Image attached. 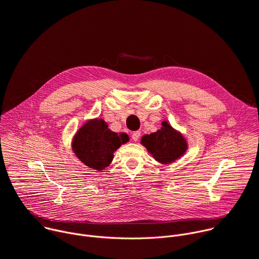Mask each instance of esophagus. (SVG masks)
I'll list each match as a JSON object with an SVG mask.
<instances>
[{"instance_id":"1","label":"esophagus","mask_w":259,"mask_h":259,"mask_svg":"<svg viewBox=\"0 0 259 259\" xmlns=\"http://www.w3.org/2000/svg\"><path fill=\"white\" fill-rule=\"evenodd\" d=\"M140 137H141V132H139V131L134 132L133 135H132V139H133L135 142H137V141L140 139Z\"/></svg>"}]
</instances>
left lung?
<instances>
[{"label": "left lung", "mask_w": 259, "mask_h": 259, "mask_svg": "<svg viewBox=\"0 0 259 259\" xmlns=\"http://www.w3.org/2000/svg\"><path fill=\"white\" fill-rule=\"evenodd\" d=\"M141 144L157 162L165 165L179 159L187 150V142L184 137L167 121H163L161 130L156 133L145 135Z\"/></svg>", "instance_id": "8db88e82"}]
</instances>
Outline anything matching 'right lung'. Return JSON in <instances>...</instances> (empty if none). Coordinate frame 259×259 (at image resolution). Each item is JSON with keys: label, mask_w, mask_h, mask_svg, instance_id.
Returning a JSON list of instances; mask_svg holds the SVG:
<instances>
[{"label": "right lung", "mask_w": 259, "mask_h": 259, "mask_svg": "<svg viewBox=\"0 0 259 259\" xmlns=\"http://www.w3.org/2000/svg\"><path fill=\"white\" fill-rule=\"evenodd\" d=\"M128 140L126 134L118 135L110 131L103 119L94 118L88 120L76 133L72 149L87 167L102 171L111 163L113 153Z\"/></svg>", "instance_id": "right-lung-1"}]
</instances>
